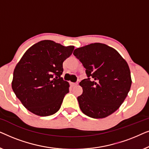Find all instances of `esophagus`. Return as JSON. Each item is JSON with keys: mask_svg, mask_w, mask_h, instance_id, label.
Wrapping results in <instances>:
<instances>
[{"mask_svg": "<svg viewBox=\"0 0 149 149\" xmlns=\"http://www.w3.org/2000/svg\"><path fill=\"white\" fill-rule=\"evenodd\" d=\"M70 85H71V86L73 87V86H74V85H77V83H70Z\"/></svg>", "mask_w": 149, "mask_h": 149, "instance_id": "esophagus-1", "label": "esophagus"}]
</instances>
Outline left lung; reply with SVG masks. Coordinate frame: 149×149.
<instances>
[{"mask_svg": "<svg viewBox=\"0 0 149 149\" xmlns=\"http://www.w3.org/2000/svg\"><path fill=\"white\" fill-rule=\"evenodd\" d=\"M73 54L83 64L87 76L79 83L83 93L77 100L81 111L94 119L113 114L131 87L127 62L115 49L100 42L77 48Z\"/></svg>", "mask_w": 149, "mask_h": 149, "instance_id": "1", "label": "left lung"}]
</instances>
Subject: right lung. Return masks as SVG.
I'll use <instances>...</instances> for the list:
<instances>
[{"label":"right lung","instance_id":"obj_1","mask_svg":"<svg viewBox=\"0 0 149 149\" xmlns=\"http://www.w3.org/2000/svg\"><path fill=\"white\" fill-rule=\"evenodd\" d=\"M74 49L44 40L24 54L14 69L12 89L28 111L41 117L59 111L70 87L61 77L63 62Z\"/></svg>","mask_w":149,"mask_h":149}]
</instances>
